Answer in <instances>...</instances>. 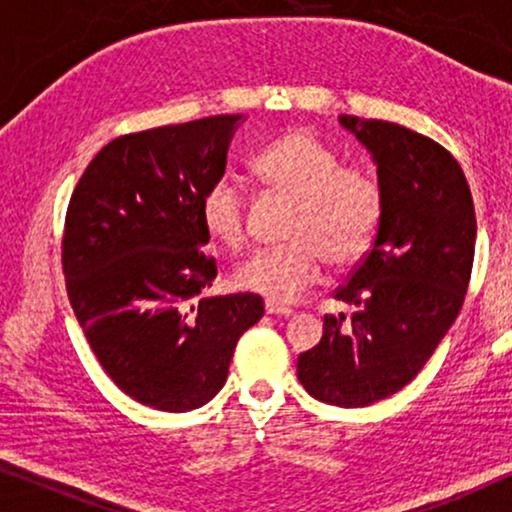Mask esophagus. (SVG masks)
I'll use <instances>...</instances> for the list:
<instances>
[{
	"label": "esophagus",
	"mask_w": 512,
	"mask_h": 512,
	"mask_svg": "<svg viewBox=\"0 0 512 512\" xmlns=\"http://www.w3.org/2000/svg\"><path fill=\"white\" fill-rule=\"evenodd\" d=\"M265 312H268V314H282V317H289L293 310H291V307H286V305H279V303H272V300H265Z\"/></svg>",
	"instance_id": "1"
}]
</instances>
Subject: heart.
<instances>
[{
	"instance_id": "1",
	"label": "heart",
	"mask_w": 512,
	"mask_h": 512,
	"mask_svg": "<svg viewBox=\"0 0 512 512\" xmlns=\"http://www.w3.org/2000/svg\"><path fill=\"white\" fill-rule=\"evenodd\" d=\"M270 191L293 200L289 242L261 249L235 270L233 284L272 303H293L317 282L321 261L349 265L366 256L382 221V191L368 172L347 170L331 146L305 130L286 132L254 160ZM200 223L219 247L235 251L247 237L240 186L216 179L200 198Z\"/></svg>"
}]
</instances>
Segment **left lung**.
I'll return each mask as SVG.
<instances>
[{
  "mask_svg": "<svg viewBox=\"0 0 512 512\" xmlns=\"http://www.w3.org/2000/svg\"><path fill=\"white\" fill-rule=\"evenodd\" d=\"M377 167L382 221L373 249L335 300L352 326L324 317L319 345L298 356L307 394L340 408L377 403L417 377L464 303L475 209L457 160L433 139L387 121L338 116Z\"/></svg>",
  "mask_w": 512,
  "mask_h": 512,
  "instance_id": "1",
  "label": "left lung"
}]
</instances>
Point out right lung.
I'll use <instances>...</instances> for the list:
<instances>
[{
    "label": "right lung",
    "mask_w": 512,
    "mask_h": 512,
    "mask_svg": "<svg viewBox=\"0 0 512 512\" xmlns=\"http://www.w3.org/2000/svg\"><path fill=\"white\" fill-rule=\"evenodd\" d=\"M244 116H209L109 142L67 207L62 270L88 345L118 389L163 412L219 394L240 335L263 317L254 293L207 296L214 258L200 198L226 174Z\"/></svg>",
    "instance_id": "right-lung-1"
}]
</instances>
